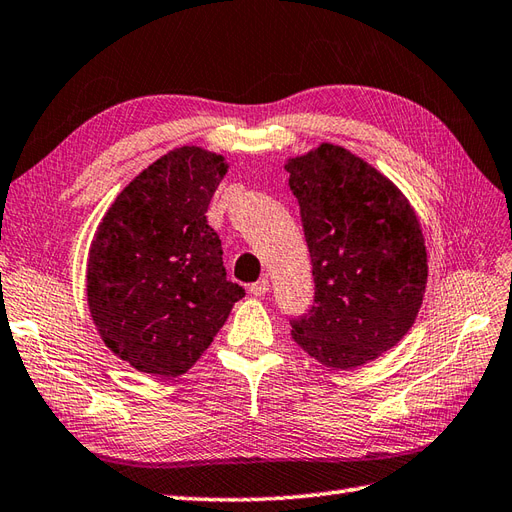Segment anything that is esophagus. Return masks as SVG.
I'll list each match as a JSON object with an SVG mask.
<instances>
[{
	"label": "esophagus",
	"mask_w": 512,
	"mask_h": 512,
	"mask_svg": "<svg viewBox=\"0 0 512 512\" xmlns=\"http://www.w3.org/2000/svg\"><path fill=\"white\" fill-rule=\"evenodd\" d=\"M249 291H252V295H256V297L265 295V293L269 291V278H267V276H263V278H260L258 282H254L252 286H249Z\"/></svg>",
	"instance_id": "34e87169"
}]
</instances>
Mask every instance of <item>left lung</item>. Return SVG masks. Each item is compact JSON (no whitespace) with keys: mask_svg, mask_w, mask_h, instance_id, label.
Segmentation results:
<instances>
[{"mask_svg":"<svg viewBox=\"0 0 512 512\" xmlns=\"http://www.w3.org/2000/svg\"><path fill=\"white\" fill-rule=\"evenodd\" d=\"M286 171L315 282L291 334L321 365L360 367L415 323L428 280L419 221L382 173L343 147L323 143Z\"/></svg>","mask_w":512,"mask_h":512,"instance_id":"1","label":"left lung"}]
</instances>
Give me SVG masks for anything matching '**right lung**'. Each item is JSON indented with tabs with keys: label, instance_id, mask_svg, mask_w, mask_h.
<instances>
[{
	"label": "right lung",
	"instance_id": "right-lung-1",
	"mask_svg": "<svg viewBox=\"0 0 512 512\" xmlns=\"http://www.w3.org/2000/svg\"><path fill=\"white\" fill-rule=\"evenodd\" d=\"M228 165L178 147L139 173L99 223L86 293L104 343L158 378L189 371L213 343L243 286L226 278L206 213Z\"/></svg>",
	"mask_w": 512,
	"mask_h": 512
}]
</instances>
